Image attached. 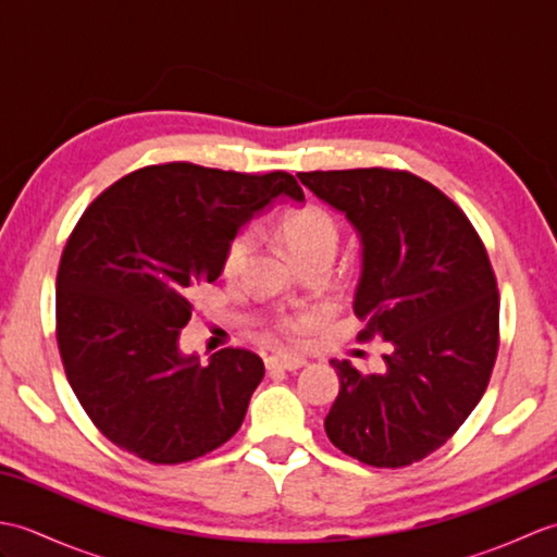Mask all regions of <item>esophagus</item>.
Instances as JSON below:
<instances>
[{
  "instance_id": "obj_1",
  "label": "esophagus",
  "mask_w": 557,
  "mask_h": 557,
  "mask_svg": "<svg viewBox=\"0 0 557 557\" xmlns=\"http://www.w3.org/2000/svg\"><path fill=\"white\" fill-rule=\"evenodd\" d=\"M265 366H268V371H275V369H280V371H299L306 366V359L289 357V354H277V357H268Z\"/></svg>"
}]
</instances>
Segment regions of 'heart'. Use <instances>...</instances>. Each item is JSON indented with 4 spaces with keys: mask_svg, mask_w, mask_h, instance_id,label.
<instances>
[{
    "mask_svg": "<svg viewBox=\"0 0 557 557\" xmlns=\"http://www.w3.org/2000/svg\"><path fill=\"white\" fill-rule=\"evenodd\" d=\"M280 234L287 242L292 256L301 260L313 253H335L339 244V230L337 222L327 215L323 208L306 206L299 210L287 212L280 222ZM256 248V230L242 227L234 232L222 251V272L224 275H239L246 268L248 258H251ZM315 325V315L306 311H289L280 313L275 325V335L280 339H299L304 333Z\"/></svg>",
    "mask_w": 557,
    "mask_h": 557,
    "instance_id": "heart-1",
    "label": "heart"
}]
</instances>
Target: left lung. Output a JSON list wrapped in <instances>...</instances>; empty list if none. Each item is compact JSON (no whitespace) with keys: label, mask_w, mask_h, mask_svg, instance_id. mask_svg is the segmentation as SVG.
<instances>
[{"label":"left lung","mask_w":557,"mask_h":557,"mask_svg":"<svg viewBox=\"0 0 557 557\" xmlns=\"http://www.w3.org/2000/svg\"><path fill=\"white\" fill-rule=\"evenodd\" d=\"M297 176L357 230L359 339L387 342L381 373L330 361L339 395L325 433L363 465L409 467L445 445L488 387L500 315L488 253L465 212L417 174L369 168Z\"/></svg>","instance_id":"1"}]
</instances>
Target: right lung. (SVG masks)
<instances>
[{
	"label": "right lung",
	"instance_id": "obj_1",
	"mask_svg": "<svg viewBox=\"0 0 557 557\" xmlns=\"http://www.w3.org/2000/svg\"><path fill=\"white\" fill-rule=\"evenodd\" d=\"M277 196L301 203L292 174L152 164L83 212L57 272V345L81 407L116 447L152 465L203 457L239 431L265 366L248 349L208 363L180 351L188 294L215 282L234 232Z\"/></svg>",
	"mask_w": 557,
	"mask_h": 557
}]
</instances>
